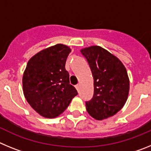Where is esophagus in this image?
<instances>
[{
  "instance_id": "1",
  "label": "esophagus",
  "mask_w": 151,
  "mask_h": 151,
  "mask_svg": "<svg viewBox=\"0 0 151 151\" xmlns=\"http://www.w3.org/2000/svg\"><path fill=\"white\" fill-rule=\"evenodd\" d=\"M75 87H76V90L78 91H79V90H80V85H79V84H78V85H76Z\"/></svg>"
}]
</instances>
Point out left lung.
Instances as JSON below:
<instances>
[{
  "mask_svg": "<svg viewBox=\"0 0 151 151\" xmlns=\"http://www.w3.org/2000/svg\"><path fill=\"white\" fill-rule=\"evenodd\" d=\"M94 78V94L85 101L86 110L97 120L115 115L126 102L129 80L123 64L110 52L99 46L82 49Z\"/></svg>",
  "mask_w": 151,
  "mask_h": 151,
  "instance_id": "1",
  "label": "left lung"
}]
</instances>
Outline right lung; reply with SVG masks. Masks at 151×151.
<instances>
[{
  "mask_svg": "<svg viewBox=\"0 0 151 151\" xmlns=\"http://www.w3.org/2000/svg\"><path fill=\"white\" fill-rule=\"evenodd\" d=\"M70 52L69 47L58 44L41 50L28 62L22 77L24 95L42 116H58L78 94L69 84V73L65 69Z\"/></svg>",
  "mask_w": 151,
  "mask_h": 151,
  "instance_id": "right-lung-1",
  "label": "right lung"
}]
</instances>
